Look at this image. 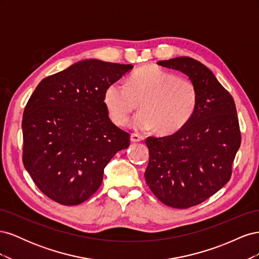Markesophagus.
Returning a JSON list of instances; mask_svg holds the SVG:
<instances>
[{"mask_svg": "<svg viewBox=\"0 0 259 259\" xmlns=\"http://www.w3.org/2000/svg\"><path fill=\"white\" fill-rule=\"evenodd\" d=\"M144 140V136H142V135H139V134H132L131 135V142H133V143H139V142H143Z\"/></svg>", "mask_w": 259, "mask_h": 259, "instance_id": "34e87169", "label": "esophagus"}]
</instances>
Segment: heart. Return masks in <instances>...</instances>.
Here are the masks:
<instances>
[{
  "instance_id": "1",
  "label": "heart",
  "mask_w": 259,
  "mask_h": 259,
  "mask_svg": "<svg viewBox=\"0 0 259 259\" xmlns=\"http://www.w3.org/2000/svg\"><path fill=\"white\" fill-rule=\"evenodd\" d=\"M139 101L140 111L132 122L137 131L156 127L161 134H171L191 120L199 101L195 84L154 65L136 69L125 85L112 82L104 93V105L110 120L126 125Z\"/></svg>"
}]
</instances>
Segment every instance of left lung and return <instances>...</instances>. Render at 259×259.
Returning a JSON list of instances; mask_svg holds the SVG:
<instances>
[{"label": "left lung", "instance_id": "obj_1", "mask_svg": "<svg viewBox=\"0 0 259 259\" xmlns=\"http://www.w3.org/2000/svg\"><path fill=\"white\" fill-rule=\"evenodd\" d=\"M162 67L189 76L199 92L191 120L174 134L146 139V183L165 205L189 208L204 202L229 182L241 145L236 104L230 93L200 61L177 57Z\"/></svg>", "mask_w": 259, "mask_h": 259}]
</instances>
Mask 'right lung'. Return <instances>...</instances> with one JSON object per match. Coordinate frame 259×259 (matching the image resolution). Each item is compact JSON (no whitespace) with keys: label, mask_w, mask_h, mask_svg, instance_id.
<instances>
[{"label":"right lung","mask_w":259,"mask_h":259,"mask_svg":"<svg viewBox=\"0 0 259 259\" xmlns=\"http://www.w3.org/2000/svg\"><path fill=\"white\" fill-rule=\"evenodd\" d=\"M133 68L83 60L43 79L22 116V162L46 197L62 205L90 199L104 168L130 146V134L114 125L104 93Z\"/></svg>","instance_id":"right-lung-1"}]
</instances>
